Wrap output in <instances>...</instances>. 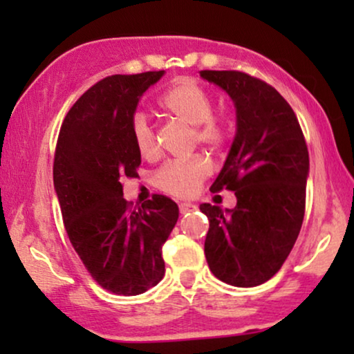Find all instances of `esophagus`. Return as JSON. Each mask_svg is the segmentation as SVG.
I'll list each match as a JSON object with an SVG mask.
<instances>
[{"instance_id":"obj_1","label":"esophagus","mask_w":354,"mask_h":354,"mask_svg":"<svg viewBox=\"0 0 354 354\" xmlns=\"http://www.w3.org/2000/svg\"><path fill=\"white\" fill-rule=\"evenodd\" d=\"M193 209H196V206L192 205V203L183 201V203H180V205H178V211H180V214H187V212H190Z\"/></svg>"}]
</instances>
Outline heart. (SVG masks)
Segmentation results:
<instances>
[{
	"mask_svg": "<svg viewBox=\"0 0 354 354\" xmlns=\"http://www.w3.org/2000/svg\"><path fill=\"white\" fill-rule=\"evenodd\" d=\"M164 113L192 127L193 142L211 149H219L227 142V125L212 114L214 101L206 88L193 80H178L159 100ZM133 145L145 159H154L159 145L153 124L143 113H137L130 122ZM211 172L209 162L200 154L187 159H174L158 169L153 183L158 190L176 198L195 196Z\"/></svg>",
	"mask_w": 354,
	"mask_h": 354,
	"instance_id": "1",
	"label": "heart"
}]
</instances>
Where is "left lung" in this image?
Here are the masks:
<instances>
[{
	"label": "left lung",
	"instance_id": "obj_1",
	"mask_svg": "<svg viewBox=\"0 0 354 354\" xmlns=\"http://www.w3.org/2000/svg\"><path fill=\"white\" fill-rule=\"evenodd\" d=\"M234 101L236 133L211 192H235L225 212L203 203L211 272L234 287H256L282 268L301 230L309 154L303 130L282 95L240 71H201Z\"/></svg>",
	"mask_w": 354,
	"mask_h": 354
}]
</instances>
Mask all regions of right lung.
Instances as JSON below:
<instances>
[{
  "label": "right lung",
  "instance_id": "right-lung-1",
  "mask_svg": "<svg viewBox=\"0 0 354 354\" xmlns=\"http://www.w3.org/2000/svg\"><path fill=\"white\" fill-rule=\"evenodd\" d=\"M164 71L111 75L85 91L62 120L53 178L72 246L95 282L114 295L145 293L164 275L162 245L178 219L171 198L142 207L124 200V177L142 156L130 122L138 100Z\"/></svg>",
  "mask_w": 354,
  "mask_h": 354
}]
</instances>
